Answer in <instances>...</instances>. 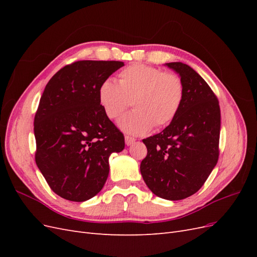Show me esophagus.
I'll return each mask as SVG.
<instances>
[{
	"label": "esophagus",
	"instance_id": "esophagus-1",
	"mask_svg": "<svg viewBox=\"0 0 257 257\" xmlns=\"http://www.w3.org/2000/svg\"><path fill=\"white\" fill-rule=\"evenodd\" d=\"M133 143H135V138L126 135V136H125V145H126V146H131Z\"/></svg>",
	"mask_w": 257,
	"mask_h": 257
}]
</instances>
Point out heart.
Listing matches in <instances>:
<instances>
[{
  "mask_svg": "<svg viewBox=\"0 0 257 257\" xmlns=\"http://www.w3.org/2000/svg\"><path fill=\"white\" fill-rule=\"evenodd\" d=\"M99 106L107 118L115 119L131 104L134 110L123 114L118 125L126 133L143 135L172 122L184 98L180 76L146 64H132L119 73L118 83L112 78L98 85Z\"/></svg>",
  "mask_w": 257,
  "mask_h": 257,
  "instance_id": "obj_1",
  "label": "heart"
}]
</instances>
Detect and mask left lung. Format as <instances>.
<instances>
[{"label": "left lung", "instance_id": "8db88e82", "mask_svg": "<svg viewBox=\"0 0 257 257\" xmlns=\"http://www.w3.org/2000/svg\"><path fill=\"white\" fill-rule=\"evenodd\" d=\"M166 66L183 81V103L167 127L143 141L148 153L141 173L155 195L180 200L195 194L216 165L221 112L213 91L192 67L181 62Z\"/></svg>", "mask_w": 257, "mask_h": 257}]
</instances>
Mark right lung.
<instances>
[{
	"label": "right lung",
	"mask_w": 257,
	"mask_h": 257,
	"mask_svg": "<svg viewBox=\"0 0 257 257\" xmlns=\"http://www.w3.org/2000/svg\"><path fill=\"white\" fill-rule=\"evenodd\" d=\"M124 65L83 60L61 68L46 85L34 118L35 162L62 198L84 201L103 189L112 152L124 136L99 106L98 85Z\"/></svg>",
	"instance_id": "right-lung-1"
}]
</instances>
